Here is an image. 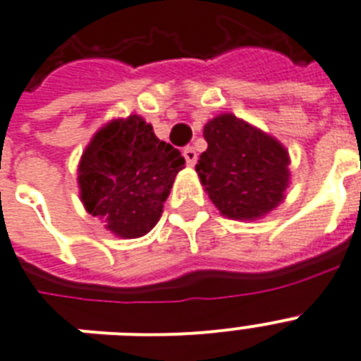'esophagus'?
Wrapping results in <instances>:
<instances>
[{
  "label": "esophagus",
  "instance_id": "obj_1",
  "mask_svg": "<svg viewBox=\"0 0 361 361\" xmlns=\"http://www.w3.org/2000/svg\"><path fill=\"white\" fill-rule=\"evenodd\" d=\"M183 157L188 166H194V164L197 162V152H195L194 147H186V149L183 151Z\"/></svg>",
  "mask_w": 361,
  "mask_h": 361
}]
</instances>
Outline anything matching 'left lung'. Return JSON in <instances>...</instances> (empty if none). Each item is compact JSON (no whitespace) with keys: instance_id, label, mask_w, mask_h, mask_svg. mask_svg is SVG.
<instances>
[{"instance_id":"obj_1","label":"left lung","mask_w":361,"mask_h":361,"mask_svg":"<svg viewBox=\"0 0 361 361\" xmlns=\"http://www.w3.org/2000/svg\"><path fill=\"white\" fill-rule=\"evenodd\" d=\"M209 147L195 166L204 192L231 220H257L285 199L289 152L276 137L233 114L203 128Z\"/></svg>"}]
</instances>
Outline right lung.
<instances>
[{"label": "right lung", "instance_id": "obj_1", "mask_svg": "<svg viewBox=\"0 0 361 361\" xmlns=\"http://www.w3.org/2000/svg\"><path fill=\"white\" fill-rule=\"evenodd\" d=\"M180 152L160 141L140 115L114 119L89 141L78 166L80 197L115 236L147 235L162 216Z\"/></svg>", "mask_w": 361, "mask_h": 361}]
</instances>
